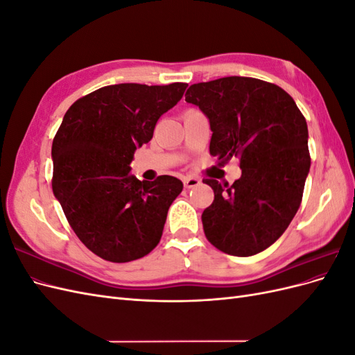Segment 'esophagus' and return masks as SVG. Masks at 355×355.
Returning <instances> with one entry per match:
<instances>
[{"mask_svg":"<svg viewBox=\"0 0 355 355\" xmlns=\"http://www.w3.org/2000/svg\"><path fill=\"white\" fill-rule=\"evenodd\" d=\"M201 184V179L200 178H196V176H187V178H184V185H185V188H196V187H198Z\"/></svg>","mask_w":355,"mask_h":355,"instance_id":"esophagus-1","label":"esophagus"}]
</instances>
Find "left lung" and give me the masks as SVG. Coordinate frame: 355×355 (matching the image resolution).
Masks as SVG:
<instances>
[{
	"instance_id": "obj_1",
	"label": "left lung",
	"mask_w": 355,
	"mask_h": 355,
	"mask_svg": "<svg viewBox=\"0 0 355 355\" xmlns=\"http://www.w3.org/2000/svg\"><path fill=\"white\" fill-rule=\"evenodd\" d=\"M185 101L209 118L210 154L240 158L230 185L204 179L214 200L201 214L207 240L223 253L253 256L282 237L300 206L309 173L308 125L292 96L275 84L225 77L192 84Z\"/></svg>"
}]
</instances>
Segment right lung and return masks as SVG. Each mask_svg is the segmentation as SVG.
Returning <instances> with one entry per match:
<instances>
[{"mask_svg":"<svg viewBox=\"0 0 355 355\" xmlns=\"http://www.w3.org/2000/svg\"><path fill=\"white\" fill-rule=\"evenodd\" d=\"M187 87L106 85L73 102L63 116L51 146L53 194L77 237L105 261H136L159 243L184 184L167 175L139 180L130 163Z\"/></svg>","mask_w":355,"mask_h":355,"instance_id":"obj_1","label":"right lung"}]
</instances>
